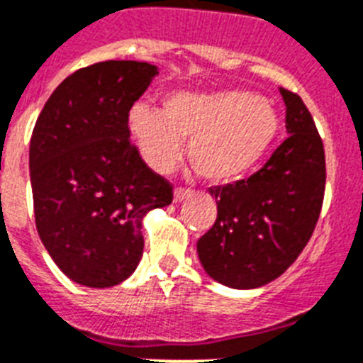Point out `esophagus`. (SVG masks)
<instances>
[{"instance_id":"1","label":"esophagus","mask_w":363,"mask_h":363,"mask_svg":"<svg viewBox=\"0 0 363 363\" xmlns=\"http://www.w3.org/2000/svg\"><path fill=\"white\" fill-rule=\"evenodd\" d=\"M191 189L189 187H176L174 189V202H182V200H185L187 196H191Z\"/></svg>"}]
</instances>
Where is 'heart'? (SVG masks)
Listing matches in <instances>:
<instances>
[{"mask_svg": "<svg viewBox=\"0 0 363 363\" xmlns=\"http://www.w3.org/2000/svg\"><path fill=\"white\" fill-rule=\"evenodd\" d=\"M130 130L152 169L165 172L182 156V139L198 174L213 184L242 178L261 163L279 134L274 104L246 89L176 91L161 111L135 106Z\"/></svg>", "mask_w": 363, "mask_h": 363, "instance_id": "heart-1", "label": "heart"}]
</instances>
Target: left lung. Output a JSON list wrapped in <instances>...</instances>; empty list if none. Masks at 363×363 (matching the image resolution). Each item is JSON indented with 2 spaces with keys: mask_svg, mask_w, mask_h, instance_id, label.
<instances>
[{
  "mask_svg": "<svg viewBox=\"0 0 363 363\" xmlns=\"http://www.w3.org/2000/svg\"><path fill=\"white\" fill-rule=\"evenodd\" d=\"M286 104L283 143L250 178L209 187L215 224L198 240V257L215 281L257 288L292 266L311 240L325 196V148L303 99L281 88Z\"/></svg>",
  "mask_w": 363,
  "mask_h": 363,
  "instance_id": "1",
  "label": "left lung"
}]
</instances>
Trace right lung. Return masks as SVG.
Returning <instances> with one entry per match:
<instances>
[{
    "label": "right lung",
    "mask_w": 363,
    "mask_h": 363,
    "mask_svg": "<svg viewBox=\"0 0 363 363\" xmlns=\"http://www.w3.org/2000/svg\"><path fill=\"white\" fill-rule=\"evenodd\" d=\"M157 67L108 60L77 69L48 99L30 138L34 222L71 281L116 286L143 255L141 220L172 202V184L130 141V110Z\"/></svg>",
    "instance_id": "1"
}]
</instances>
